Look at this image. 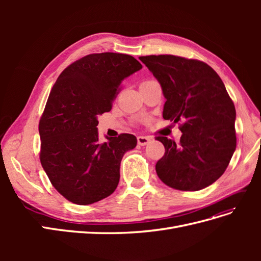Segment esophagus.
<instances>
[{"instance_id": "34e87169", "label": "esophagus", "mask_w": 261, "mask_h": 261, "mask_svg": "<svg viewBox=\"0 0 261 261\" xmlns=\"http://www.w3.org/2000/svg\"><path fill=\"white\" fill-rule=\"evenodd\" d=\"M150 140H151V139H150L149 137H146V136H138L137 137V143L140 146L148 145L150 143Z\"/></svg>"}]
</instances>
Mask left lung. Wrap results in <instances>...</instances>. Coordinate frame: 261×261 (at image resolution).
I'll use <instances>...</instances> for the list:
<instances>
[{
	"label": "left lung",
	"mask_w": 261,
	"mask_h": 261,
	"mask_svg": "<svg viewBox=\"0 0 261 261\" xmlns=\"http://www.w3.org/2000/svg\"><path fill=\"white\" fill-rule=\"evenodd\" d=\"M159 82L164 120L183 121L179 144L158 137L165 153L155 171L165 185L199 191L223 174L236 148L233 101L219 75L206 63L174 55L140 57Z\"/></svg>",
	"instance_id": "obj_1"
}]
</instances>
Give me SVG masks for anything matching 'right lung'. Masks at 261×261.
<instances>
[{"label": "right lung", "mask_w": 261, "mask_h": 261, "mask_svg": "<svg viewBox=\"0 0 261 261\" xmlns=\"http://www.w3.org/2000/svg\"><path fill=\"white\" fill-rule=\"evenodd\" d=\"M143 68L127 54H89L66 67L55 82L39 123L40 161L54 188L76 204L111 195L122 158L136 147L130 134L99 143L98 115L111 111L122 82Z\"/></svg>", "instance_id": "1"}]
</instances>
